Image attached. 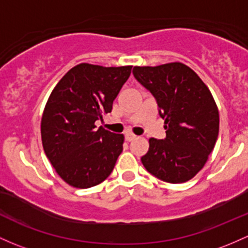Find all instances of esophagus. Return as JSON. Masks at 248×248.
I'll return each instance as SVG.
<instances>
[{
    "mask_svg": "<svg viewBox=\"0 0 248 248\" xmlns=\"http://www.w3.org/2000/svg\"><path fill=\"white\" fill-rule=\"evenodd\" d=\"M136 138V135L131 134V132H127V134H125V140H127V142H131L132 140H135Z\"/></svg>",
    "mask_w": 248,
    "mask_h": 248,
    "instance_id": "34e87169",
    "label": "esophagus"
}]
</instances>
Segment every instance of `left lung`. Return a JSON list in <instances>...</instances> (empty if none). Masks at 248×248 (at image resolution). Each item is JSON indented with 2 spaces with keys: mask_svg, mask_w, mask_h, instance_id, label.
Here are the masks:
<instances>
[{
  "mask_svg": "<svg viewBox=\"0 0 248 248\" xmlns=\"http://www.w3.org/2000/svg\"><path fill=\"white\" fill-rule=\"evenodd\" d=\"M132 73L155 97L166 124L164 140H149L143 166L164 182H187L206 164L219 135V110L212 93L182 62L135 66Z\"/></svg>",
  "mask_w": 248,
  "mask_h": 248,
  "instance_id": "8db88e82",
  "label": "left lung"
}]
</instances>
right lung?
Returning a JSON list of instances; mask_svg holds the SVG:
<instances>
[{
    "instance_id": "1",
    "label": "right lung",
    "mask_w": 248,
    "mask_h": 248,
    "mask_svg": "<svg viewBox=\"0 0 248 248\" xmlns=\"http://www.w3.org/2000/svg\"><path fill=\"white\" fill-rule=\"evenodd\" d=\"M132 66L79 63L50 93L41 119L42 146L58 175L76 188L102 183L123 151L124 136L95 126L111 112Z\"/></svg>"
}]
</instances>
